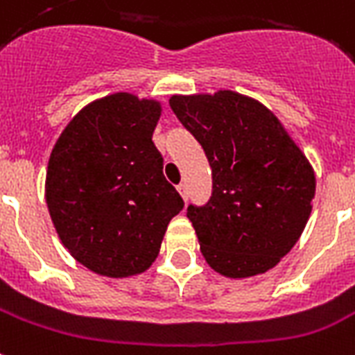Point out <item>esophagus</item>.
<instances>
[{"mask_svg": "<svg viewBox=\"0 0 355 355\" xmlns=\"http://www.w3.org/2000/svg\"><path fill=\"white\" fill-rule=\"evenodd\" d=\"M177 191L180 193V197H182V198H184V202H186L187 197H189V193H187V186H186V184H178V186H177Z\"/></svg>", "mask_w": 355, "mask_h": 355, "instance_id": "34e87169", "label": "esophagus"}]
</instances>
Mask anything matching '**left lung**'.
I'll return each instance as SVG.
<instances>
[{
	"mask_svg": "<svg viewBox=\"0 0 355 355\" xmlns=\"http://www.w3.org/2000/svg\"><path fill=\"white\" fill-rule=\"evenodd\" d=\"M169 105L211 166L209 202L187 207L206 262L230 279L272 270L312 213L315 173L306 155L281 120L246 94H173Z\"/></svg>",
	"mask_w": 355,
	"mask_h": 355,
	"instance_id": "8db88e82",
	"label": "left lung"
}]
</instances>
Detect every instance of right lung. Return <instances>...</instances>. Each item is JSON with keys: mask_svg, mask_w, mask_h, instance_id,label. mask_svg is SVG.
<instances>
[{"mask_svg": "<svg viewBox=\"0 0 355 355\" xmlns=\"http://www.w3.org/2000/svg\"><path fill=\"white\" fill-rule=\"evenodd\" d=\"M162 103L114 93L87 103L49 158L45 200L62 244L103 277L149 270L184 207L166 180L153 132Z\"/></svg>", "mask_w": 355, "mask_h": 355, "instance_id": "1", "label": "right lung"}]
</instances>
